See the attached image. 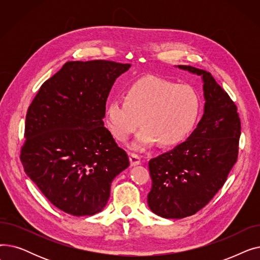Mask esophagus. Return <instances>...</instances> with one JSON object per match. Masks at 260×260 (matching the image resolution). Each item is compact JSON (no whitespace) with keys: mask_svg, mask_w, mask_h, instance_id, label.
Listing matches in <instances>:
<instances>
[{"mask_svg":"<svg viewBox=\"0 0 260 260\" xmlns=\"http://www.w3.org/2000/svg\"><path fill=\"white\" fill-rule=\"evenodd\" d=\"M129 162L132 167H136L141 165V159L139 156L135 155V154H129Z\"/></svg>","mask_w":260,"mask_h":260,"instance_id":"1","label":"esophagus"}]
</instances>
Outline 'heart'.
Returning a JSON list of instances; mask_svg holds the SVG:
<instances>
[{"mask_svg": "<svg viewBox=\"0 0 260 260\" xmlns=\"http://www.w3.org/2000/svg\"><path fill=\"white\" fill-rule=\"evenodd\" d=\"M200 109V97L193 87L146 76L125 89L124 100L107 103L104 121L109 132L122 141L141 122L143 127L128 145L140 152L157 143L170 147L185 141L197 124Z\"/></svg>", "mask_w": 260, "mask_h": 260, "instance_id": "b5f03b06", "label": "heart"}]
</instances>
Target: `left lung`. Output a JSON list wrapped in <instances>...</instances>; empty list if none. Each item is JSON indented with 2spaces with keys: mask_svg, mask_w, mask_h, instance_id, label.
I'll list each match as a JSON object with an SVG mask.
<instances>
[{
  "mask_svg": "<svg viewBox=\"0 0 260 260\" xmlns=\"http://www.w3.org/2000/svg\"><path fill=\"white\" fill-rule=\"evenodd\" d=\"M175 67L201 77L203 115L184 142L149 160L147 204L160 217L181 219L207 206L224 184L237 160L241 126L236 105L210 73Z\"/></svg>",
  "mask_w": 260,
  "mask_h": 260,
  "instance_id": "8db88e82",
  "label": "left lung"
}]
</instances>
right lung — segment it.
Returning a JSON list of instances; mask_svg holds the SVG:
<instances>
[{
    "instance_id": "add662e5",
    "label": "right lung",
    "mask_w": 260,
    "mask_h": 260,
    "mask_svg": "<svg viewBox=\"0 0 260 260\" xmlns=\"http://www.w3.org/2000/svg\"><path fill=\"white\" fill-rule=\"evenodd\" d=\"M131 64L72 61L41 86L25 122L24 171L42 194L74 216L101 212L113 180L128 168L104 126L106 100Z\"/></svg>"
}]
</instances>
